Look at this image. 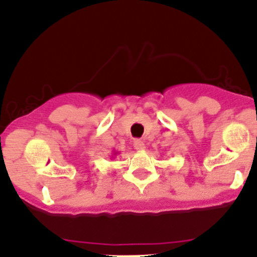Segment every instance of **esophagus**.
Returning a JSON list of instances; mask_svg holds the SVG:
<instances>
[{
  "mask_svg": "<svg viewBox=\"0 0 257 257\" xmlns=\"http://www.w3.org/2000/svg\"><path fill=\"white\" fill-rule=\"evenodd\" d=\"M134 148H136L137 151H143V149L146 148V144H144V142L141 141V139H137V141H134Z\"/></svg>",
  "mask_w": 257,
  "mask_h": 257,
  "instance_id": "obj_1",
  "label": "esophagus"
}]
</instances>
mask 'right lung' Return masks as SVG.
Masks as SVG:
<instances>
[{
	"label": "right lung",
	"mask_w": 257,
	"mask_h": 257,
	"mask_svg": "<svg viewBox=\"0 0 257 257\" xmlns=\"http://www.w3.org/2000/svg\"><path fill=\"white\" fill-rule=\"evenodd\" d=\"M113 154H114V156H115V154H118V152H114V153H113Z\"/></svg>",
	"instance_id": "right-lung-1"
}]
</instances>
